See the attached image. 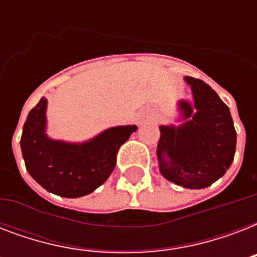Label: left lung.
<instances>
[{
  "instance_id": "8db88e82",
  "label": "left lung",
  "mask_w": 257,
  "mask_h": 257,
  "mask_svg": "<svg viewBox=\"0 0 257 257\" xmlns=\"http://www.w3.org/2000/svg\"><path fill=\"white\" fill-rule=\"evenodd\" d=\"M193 105L180 101L185 121L177 128L160 126L157 144L160 172L172 183L191 189L209 187L231 167L236 131L229 108L199 78L187 76Z\"/></svg>"
}]
</instances>
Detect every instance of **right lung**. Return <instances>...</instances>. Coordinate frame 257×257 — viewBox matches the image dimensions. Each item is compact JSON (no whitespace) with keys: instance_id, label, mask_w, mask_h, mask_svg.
<instances>
[{"instance_id":"1","label":"right lung","mask_w":257,"mask_h":257,"mask_svg":"<svg viewBox=\"0 0 257 257\" xmlns=\"http://www.w3.org/2000/svg\"><path fill=\"white\" fill-rule=\"evenodd\" d=\"M46 98L28 114L21 136V151L29 175L46 191L62 197L92 193L114 169L117 152L136 125L116 126L84 144L50 140L45 135Z\"/></svg>"}]
</instances>
